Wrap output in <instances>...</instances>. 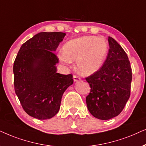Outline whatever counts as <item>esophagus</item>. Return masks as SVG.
<instances>
[{
    "label": "esophagus",
    "instance_id": "1",
    "mask_svg": "<svg viewBox=\"0 0 146 146\" xmlns=\"http://www.w3.org/2000/svg\"><path fill=\"white\" fill-rule=\"evenodd\" d=\"M73 81H74V82H78V81H81V78L77 75H73Z\"/></svg>",
    "mask_w": 146,
    "mask_h": 146
}]
</instances>
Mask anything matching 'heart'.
<instances>
[{"instance_id": "heart-1", "label": "heart", "mask_w": 146, "mask_h": 146, "mask_svg": "<svg viewBox=\"0 0 146 146\" xmlns=\"http://www.w3.org/2000/svg\"><path fill=\"white\" fill-rule=\"evenodd\" d=\"M108 48V41L104 37L83 36L65 42L63 46V53H59V58L65 64L76 61L80 73L91 75L102 67Z\"/></svg>"}]
</instances>
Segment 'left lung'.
I'll return each mask as SVG.
<instances>
[{
	"instance_id": "1",
	"label": "left lung",
	"mask_w": 146,
	"mask_h": 146,
	"mask_svg": "<svg viewBox=\"0 0 146 146\" xmlns=\"http://www.w3.org/2000/svg\"><path fill=\"white\" fill-rule=\"evenodd\" d=\"M110 49L101 69L87 78L91 87L86 104L93 116L110 119L122 111L130 96L131 68L125 50L116 40L108 37Z\"/></svg>"
}]
</instances>
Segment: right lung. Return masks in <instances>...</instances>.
<instances>
[{"label":"right lung","mask_w":146,"mask_h":146,"mask_svg":"<svg viewBox=\"0 0 146 146\" xmlns=\"http://www.w3.org/2000/svg\"><path fill=\"white\" fill-rule=\"evenodd\" d=\"M66 35L61 32H41L21 46L13 65L15 91L23 110L38 119L57 113L73 75L57 73L59 59L55 55Z\"/></svg>","instance_id":"obj_1"}]
</instances>
